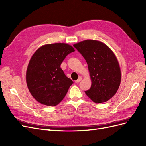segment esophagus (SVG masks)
Listing matches in <instances>:
<instances>
[{
    "label": "esophagus",
    "mask_w": 146,
    "mask_h": 146,
    "mask_svg": "<svg viewBox=\"0 0 146 146\" xmlns=\"http://www.w3.org/2000/svg\"><path fill=\"white\" fill-rule=\"evenodd\" d=\"M82 80V77H81V76L79 77L77 80H76V83H79Z\"/></svg>",
    "instance_id": "obj_1"
}]
</instances>
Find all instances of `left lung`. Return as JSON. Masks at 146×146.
Listing matches in <instances>:
<instances>
[{"instance_id":"8db88e82","label":"left lung","mask_w":146,"mask_h":146,"mask_svg":"<svg viewBox=\"0 0 146 146\" xmlns=\"http://www.w3.org/2000/svg\"><path fill=\"white\" fill-rule=\"evenodd\" d=\"M86 61L91 86L86 94L95 103H103L116 93L121 81L120 66L109 47L99 41L86 39L74 44Z\"/></svg>"}]
</instances>
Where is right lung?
Masks as SVG:
<instances>
[{
	"label": "right lung",
	"instance_id": "obj_1",
	"mask_svg": "<svg viewBox=\"0 0 146 146\" xmlns=\"http://www.w3.org/2000/svg\"><path fill=\"white\" fill-rule=\"evenodd\" d=\"M75 51L66 43L48 44L31 57L26 72L28 89L38 102L47 106L58 105L65 97L73 82L60 68L69 54Z\"/></svg>",
	"mask_w": 146,
	"mask_h": 146
}]
</instances>
